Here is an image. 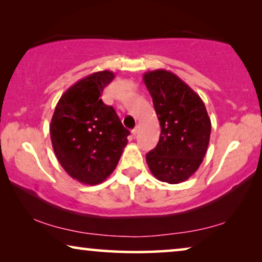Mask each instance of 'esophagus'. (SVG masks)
I'll return each mask as SVG.
<instances>
[{"label": "esophagus", "mask_w": 262, "mask_h": 262, "mask_svg": "<svg viewBox=\"0 0 262 262\" xmlns=\"http://www.w3.org/2000/svg\"><path fill=\"white\" fill-rule=\"evenodd\" d=\"M137 134H138V126H137V127H135L134 130H132V135L136 136Z\"/></svg>", "instance_id": "esophagus-1"}]
</instances>
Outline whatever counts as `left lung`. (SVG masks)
<instances>
[{
	"instance_id": "1",
	"label": "left lung",
	"mask_w": 262,
	"mask_h": 262,
	"mask_svg": "<svg viewBox=\"0 0 262 262\" xmlns=\"http://www.w3.org/2000/svg\"><path fill=\"white\" fill-rule=\"evenodd\" d=\"M143 81L161 126L159 143L146 154V163L157 180L180 184L195 173L205 157L210 117L200 96L171 71H148Z\"/></svg>"
}]
</instances>
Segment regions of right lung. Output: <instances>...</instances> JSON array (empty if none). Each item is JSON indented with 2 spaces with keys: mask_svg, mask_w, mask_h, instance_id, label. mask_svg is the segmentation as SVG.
I'll use <instances>...</instances> for the list:
<instances>
[{
  "mask_svg": "<svg viewBox=\"0 0 262 262\" xmlns=\"http://www.w3.org/2000/svg\"><path fill=\"white\" fill-rule=\"evenodd\" d=\"M114 78L110 70L81 78L60 96L50 124L52 148L75 180L98 185L116 169L130 131L100 99Z\"/></svg>",
  "mask_w": 262,
  "mask_h": 262,
  "instance_id": "obj_1",
  "label": "right lung"
}]
</instances>
